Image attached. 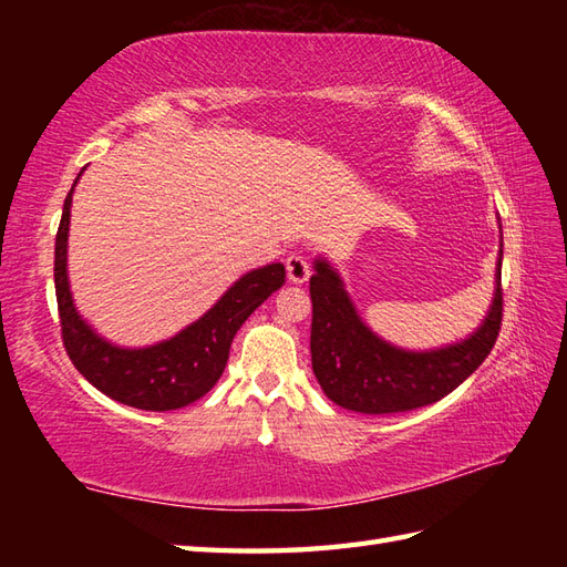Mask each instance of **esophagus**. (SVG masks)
<instances>
[{"instance_id": "1", "label": "esophagus", "mask_w": 567, "mask_h": 567, "mask_svg": "<svg viewBox=\"0 0 567 567\" xmlns=\"http://www.w3.org/2000/svg\"><path fill=\"white\" fill-rule=\"evenodd\" d=\"M285 268H287V277H290V282H295V285L307 282L311 275L309 260L305 256H299V252H290V256H287Z\"/></svg>"}]
</instances>
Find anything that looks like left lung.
<instances>
[{
	"label": "left lung",
	"instance_id": "8db88e82",
	"mask_svg": "<svg viewBox=\"0 0 567 567\" xmlns=\"http://www.w3.org/2000/svg\"><path fill=\"white\" fill-rule=\"evenodd\" d=\"M311 295V368L323 394L360 414H396L443 400L489 355L502 327V250L495 299L470 339L404 351L372 333L358 317L343 282L327 260L315 262Z\"/></svg>",
	"mask_w": 567,
	"mask_h": 567
}]
</instances>
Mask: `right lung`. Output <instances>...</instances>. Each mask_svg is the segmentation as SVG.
Masks as SVG:
<instances>
[{
	"instance_id": "1",
	"label": "right lung",
	"mask_w": 567,
	"mask_h": 567,
	"mask_svg": "<svg viewBox=\"0 0 567 567\" xmlns=\"http://www.w3.org/2000/svg\"><path fill=\"white\" fill-rule=\"evenodd\" d=\"M70 204L72 189L65 197L55 234L53 275L60 333L72 365L100 392L126 406L171 412L197 402L221 378L236 331L265 299L285 285V265L272 262L246 272L207 315L173 339L148 348H118L94 333L72 305L68 285Z\"/></svg>"
}]
</instances>
